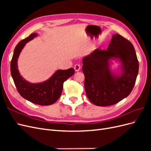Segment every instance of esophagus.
<instances>
[{"instance_id": "obj_1", "label": "esophagus", "mask_w": 151, "mask_h": 151, "mask_svg": "<svg viewBox=\"0 0 151 151\" xmlns=\"http://www.w3.org/2000/svg\"><path fill=\"white\" fill-rule=\"evenodd\" d=\"M74 69H75V71L78 72L81 69V65L79 64H76V65H74Z\"/></svg>"}]
</instances>
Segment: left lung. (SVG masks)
<instances>
[{"label": "left lung", "instance_id": "1", "mask_svg": "<svg viewBox=\"0 0 151 151\" xmlns=\"http://www.w3.org/2000/svg\"><path fill=\"white\" fill-rule=\"evenodd\" d=\"M122 63V74L115 75L109 67L111 59ZM87 96L96 106L115 104L127 97L134 88L139 61L132 43L122 36L113 35L107 50L96 49L83 58Z\"/></svg>", "mask_w": 151, "mask_h": 151}]
</instances>
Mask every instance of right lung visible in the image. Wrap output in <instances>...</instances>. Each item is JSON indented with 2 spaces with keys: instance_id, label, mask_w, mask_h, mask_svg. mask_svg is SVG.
Instances as JSON below:
<instances>
[{
  "instance_id": "add662e5",
  "label": "right lung",
  "mask_w": 151,
  "mask_h": 151,
  "mask_svg": "<svg viewBox=\"0 0 151 151\" xmlns=\"http://www.w3.org/2000/svg\"><path fill=\"white\" fill-rule=\"evenodd\" d=\"M36 36V33H32L16 45L11 62V72L18 93L22 98L36 104L48 106L55 103L60 98L63 83L74 75L75 70L73 68L58 70L47 81L37 84L30 83L22 78L17 68V58L25 44Z\"/></svg>"
}]
</instances>
